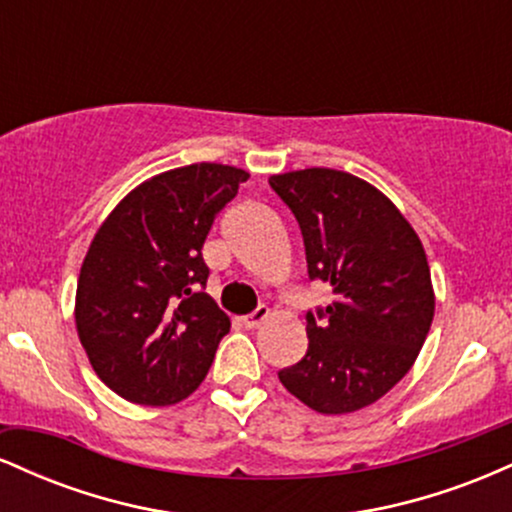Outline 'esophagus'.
Masks as SVG:
<instances>
[{
  "label": "esophagus",
  "mask_w": 512,
  "mask_h": 512,
  "mask_svg": "<svg viewBox=\"0 0 512 512\" xmlns=\"http://www.w3.org/2000/svg\"><path fill=\"white\" fill-rule=\"evenodd\" d=\"M267 317H269L267 305H257V308L252 310L250 315L243 317V322H245V327H257V325H262V322L267 320Z\"/></svg>",
  "instance_id": "34e87169"
}]
</instances>
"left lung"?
<instances>
[{"label":"left lung","mask_w":512,"mask_h":512,"mask_svg":"<svg viewBox=\"0 0 512 512\" xmlns=\"http://www.w3.org/2000/svg\"><path fill=\"white\" fill-rule=\"evenodd\" d=\"M301 226L308 279L334 301L305 315L308 351L279 370L293 397L320 414L378 402L419 356L433 322L424 245L395 204L366 180L332 168L272 175Z\"/></svg>","instance_id":"1"}]
</instances>
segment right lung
Masks as SVG:
<instances>
[{
	"label": "right lung",
	"instance_id": "add662e5",
	"mask_svg": "<svg viewBox=\"0 0 512 512\" xmlns=\"http://www.w3.org/2000/svg\"><path fill=\"white\" fill-rule=\"evenodd\" d=\"M245 170L192 163L142 182L93 238L76 286V330L110 390L166 407L207 378L231 320L204 293L202 248Z\"/></svg>",
	"mask_w": 512,
	"mask_h": 512
}]
</instances>
